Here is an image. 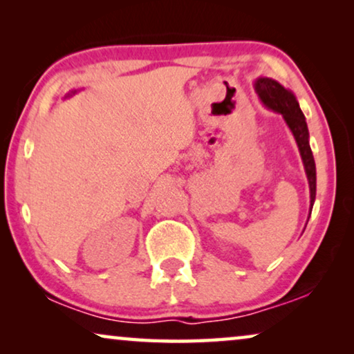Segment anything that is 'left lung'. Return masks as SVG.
<instances>
[{
  "mask_svg": "<svg viewBox=\"0 0 354 354\" xmlns=\"http://www.w3.org/2000/svg\"><path fill=\"white\" fill-rule=\"evenodd\" d=\"M256 93L259 95V98L263 103L270 108L275 113H280L283 115V119L287 120L290 130L295 135L297 140L299 153H301L304 169H306V176L309 180V190H311V207L316 198V164H314L313 151L309 147V133H308V125L304 120V115L299 109V104L297 98H295L292 91L283 88L279 82L272 79H258L256 82Z\"/></svg>",
  "mask_w": 354,
  "mask_h": 354,
  "instance_id": "1",
  "label": "left lung"
}]
</instances>
